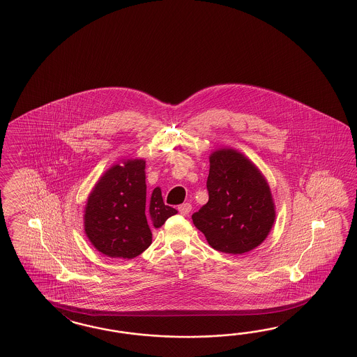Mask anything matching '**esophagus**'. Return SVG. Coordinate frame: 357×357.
I'll list each match as a JSON object with an SVG mask.
<instances>
[{"label":"esophagus","instance_id":"obj_1","mask_svg":"<svg viewBox=\"0 0 357 357\" xmlns=\"http://www.w3.org/2000/svg\"><path fill=\"white\" fill-rule=\"evenodd\" d=\"M178 210H179V213L182 214V215H188L190 214V211L192 210L191 204L190 202H185V204H182L181 206H178Z\"/></svg>","mask_w":357,"mask_h":357}]
</instances>
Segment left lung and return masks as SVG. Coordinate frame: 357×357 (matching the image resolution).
<instances>
[{
	"label": "left lung",
	"instance_id": "8db88e82",
	"mask_svg": "<svg viewBox=\"0 0 357 357\" xmlns=\"http://www.w3.org/2000/svg\"><path fill=\"white\" fill-rule=\"evenodd\" d=\"M209 201L192 215L211 248L243 254L270 234L276 211L270 187L258 167L231 148L210 155Z\"/></svg>",
	"mask_w": 357,
	"mask_h": 357
}]
</instances>
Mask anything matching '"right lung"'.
<instances>
[{
  "label": "right lung",
  "instance_id": "1",
  "mask_svg": "<svg viewBox=\"0 0 357 357\" xmlns=\"http://www.w3.org/2000/svg\"><path fill=\"white\" fill-rule=\"evenodd\" d=\"M146 161L126 160L98 181L85 206V234L98 252L132 259L152 243L151 228H160L178 211L164 204L157 187L147 197Z\"/></svg>",
  "mask_w": 357,
  "mask_h": 357
}]
</instances>
